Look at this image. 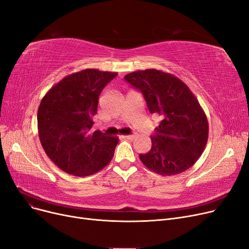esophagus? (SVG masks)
I'll return each mask as SVG.
<instances>
[{
    "mask_svg": "<svg viewBox=\"0 0 249 249\" xmlns=\"http://www.w3.org/2000/svg\"><path fill=\"white\" fill-rule=\"evenodd\" d=\"M124 137L127 139H134L136 138V134H129V135H125Z\"/></svg>",
    "mask_w": 249,
    "mask_h": 249,
    "instance_id": "esophagus-1",
    "label": "esophagus"
}]
</instances>
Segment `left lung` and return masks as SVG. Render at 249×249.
I'll return each mask as SVG.
<instances>
[{
    "mask_svg": "<svg viewBox=\"0 0 249 249\" xmlns=\"http://www.w3.org/2000/svg\"><path fill=\"white\" fill-rule=\"evenodd\" d=\"M124 79L142 91L150 114L160 118L150 150L139 155L142 164L161 176L192 167L209 136L208 119L196 95L178 77L156 69L129 73Z\"/></svg>",
    "mask_w": 249,
    "mask_h": 249,
    "instance_id": "1",
    "label": "left lung"
}]
</instances>
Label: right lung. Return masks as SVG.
I'll list each match as a JSON object with an SVG mask.
<instances>
[{
    "label": "right lung",
    "instance_id": "obj_1",
    "mask_svg": "<svg viewBox=\"0 0 249 249\" xmlns=\"http://www.w3.org/2000/svg\"><path fill=\"white\" fill-rule=\"evenodd\" d=\"M116 72L85 69L64 77L46 93L37 111L40 143L55 165L84 177L104 169L114 157L118 137L91 131L99 96Z\"/></svg>",
    "mask_w": 249,
    "mask_h": 249
}]
</instances>
